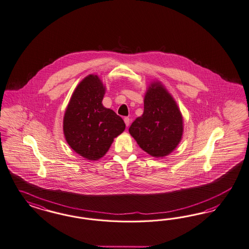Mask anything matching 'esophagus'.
I'll list each match as a JSON object with an SVG mask.
<instances>
[{"instance_id":"34e87169","label":"esophagus","mask_w":249,"mask_h":249,"mask_svg":"<svg viewBox=\"0 0 249 249\" xmlns=\"http://www.w3.org/2000/svg\"><path fill=\"white\" fill-rule=\"evenodd\" d=\"M124 122H125V124H126V126L128 127V126H129V123H130L129 118H125V119H124Z\"/></svg>"}]
</instances>
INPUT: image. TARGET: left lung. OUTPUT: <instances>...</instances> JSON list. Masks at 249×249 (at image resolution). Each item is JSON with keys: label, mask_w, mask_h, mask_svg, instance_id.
I'll list each match as a JSON object with an SVG mask.
<instances>
[{"label": "left lung", "mask_w": 249, "mask_h": 249, "mask_svg": "<svg viewBox=\"0 0 249 249\" xmlns=\"http://www.w3.org/2000/svg\"><path fill=\"white\" fill-rule=\"evenodd\" d=\"M138 145L152 157L162 158L181 142L183 120L176 101L164 86L151 82L144 96L143 114L128 128Z\"/></svg>", "instance_id": "left-lung-1"}]
</instances>
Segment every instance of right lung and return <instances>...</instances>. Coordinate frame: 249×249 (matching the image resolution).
Here are the masks:
<instances>
[{
  "instance_id": "obj_1",
  "label": "right lung",
  "mask_w": 249,
  "mask_h": 249,
  "mask_svg": "<svg viewBox=\"0 0 249 249\" xmlns=\"http://www.w3.org/2000/svg\"><path fill=\"white\" fill-rule=\"evenodd\" d=\"M105 91L98 75L86 76L75 88L64 116L67 142L89 160L102 158L126 127L120 116L102 104Z\"/></svg>"
}]
</instances>
